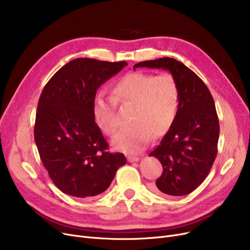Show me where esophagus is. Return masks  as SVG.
<instances>
[{
  "instance_id": "esophagus-1",
  "label": "esophagus",
  "mask_w": 250,
  "mask_h": 250,
  "mask_svg": "<svg viewBox=\"0 0 250 250\" xmlns=\"http://www.w3.org/2000/svg\"><path fill=\"white\" fill-rule=\"evenodd\" d=\"M127 161H128V162H138V161H140V158H139V157L128 156V157H127Z\"/></svg>"
}]
</instances>
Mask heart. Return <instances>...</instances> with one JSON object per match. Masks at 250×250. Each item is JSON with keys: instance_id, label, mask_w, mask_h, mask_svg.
I'll return each instance as SVG.
<instances>
[{"instance_id": "1", "label": "heart", "mask_w": 250, "mask_h": 250, "mask_svg": "<svg viewBox=\"0 0 250 250\" xmlns=\"http://www.w3.org/2000/svg\"><path fill=\"white\" fill-rule=\"evenodd\" d=\"M112 99L116 104L133 107L128 120L130 126L112 140V145L116 150L135 154L145 149L153 136H164L172 125L178 110L179 88L169 74L155 76L134 72L114 84ZM93 114L105 135L115 136L118 123L111 100L97 96L93 102Z\"/></svg>"}]
</instances>
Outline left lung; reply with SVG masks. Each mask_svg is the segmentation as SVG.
I'll return each instance as SVG.
<instances>
[{
  "mask_svg": "<svg viewBox=\"0 0 250 250\" xmlns=\"http://www.w3.org/2000/svg\"><path fill=\"white\" fill-rule=\"evenodd\" d=\"M137 68L163 69L178 84L175 120L149 156L163 166L152 189L159 194L187 195L202 185L217 156L220 126L214 99L202 79L172 58L141 62L134 65Z\"/></svg>",
  "mask_w": 250,
  "mask_h": 250,
  "instance_id": "8db88e82",
  "label": "left lung"
}]
</instances>
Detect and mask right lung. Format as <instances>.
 Returning a JSON list of instances; mask_svg holds the SVG:
<instances>
[{
	"instance_id": "1",
	"label": "right lung",
	"mask_w": 250,
	"mask_h": 250,
	"mask_svg": "<svg viewBox=\"0 0 250 250\" xmlns=\"http://www.w3.org/2000/svg\"><path fill=\"white\" fill-rule=\"evenodd\" d=\"M126 64L76 59L61 68L42 90L34 140L49 177L65 194L89 198L102 193L126 163L124 154L107 151L93 114L97 89Z\"/></svg>"
}]
</instances>
